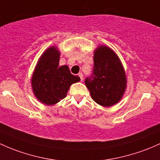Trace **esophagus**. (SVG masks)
Instances as JSON below:
<instances>
[{
	"mask_svg": "<svg viewBox=\"0 0 160 160\" xmlns=\"http://www.w3.org/2000/svg\"><path fill=\"white\" fill-rule=\"evenodd\" d=\"M78 76H79V77H80V80H83V74H82V73H78Z\"/></svg>",
	"mask_w": 160,
	"mask_h": 160,
	"instance_id": "obj_1",
	"label": "esophagus"
}]
</instances>
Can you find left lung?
<instances>
[{
	"mask_svg": "<svg viewBox=\"0 0 160 160\" xmlns=\"http://www.w3.org/2000/svg\"><path fill=\"white\" fill-rule=\"evenodd\" d=\"M94 65L85 84L92 99L102 106L117 103L126 88V76L122 63L111 48L101 46L95 51Z\"/></svg>",
	"mask_w": 160,
	"mask_h": 160,
	"instance_id": "obj_1",
	"label": "left lung"
}]
</instances>
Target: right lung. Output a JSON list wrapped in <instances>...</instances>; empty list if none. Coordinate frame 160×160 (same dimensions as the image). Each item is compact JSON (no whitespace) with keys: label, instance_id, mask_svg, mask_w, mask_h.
<instances>
[{"label":"right lung","instance_id":"add662e5","mask_svg":"<svg viewBox=\"0 0 160 160\" xmlns=\"http://www.w3.org/2000/svg\"><path fill=\"white\" fill-rule=\"evenodd\" d=\"M60 53L54 47L48 48L38 61L32 77L33 92L45 105H54L65 98L70 86L80 81L67 65L59 67Z\"/></svg>","mask_w":160,"mask_h":160}]
</instances>
